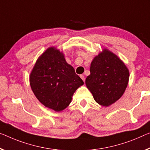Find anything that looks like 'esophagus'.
<instances>
[{"instance_id": "esophagus-1", "label": "esophagus", "mask_w": 150, "mask_h": 150, "mask_svg": "<svg viewBox=\"0 0 150 150\" xmlns=\"http://www.w3.org/2000/svg\"><path fill=\"white\" fill-rule=\"evenodd\" d=\"M80 78H82V80H83V81H85V77L84 76H83V75H81V76H80Z\"/></svg>"}]
</instances>
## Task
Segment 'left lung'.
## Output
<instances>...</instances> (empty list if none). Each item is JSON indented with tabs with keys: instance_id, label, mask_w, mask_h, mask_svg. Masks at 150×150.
Here are the masks:
<instances>
[{
	"instance_id": "1",
	"label": "left lung",
	"mask_w": 150,
	"mask_h": 150,
	"mask_svg": "<svg viewBox=\"0 0 150 150\" xmlns=\"http://www.w3.org/2000/svg\"><path fill=\"white\" fill-rule=\"evenodd\" d=\"M90 72L85 83L98 104L109 107L123 96L129 82V72L116 54L103 49L94 57Z\"/></svg>"
}]
</instances>
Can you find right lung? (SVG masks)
Here are the masks:
<instances>
[{"mask_svg": "<svg viewBox=\"0 0 150 150\" xmlns=\"http://www.w3.org/2000/svg\"><path fill=\"white\" fill-rule=\"evenodd\" d=\"M32 91L39 101L56 112L70 104L75 91L84 82L66 61L63 52L47 48L37 59L29 76Z\"/></svg>", "mask_w": 150, "mask_h": 150, "instance_id": "right-lung-1", "label": "right lung"}]
</instances>
